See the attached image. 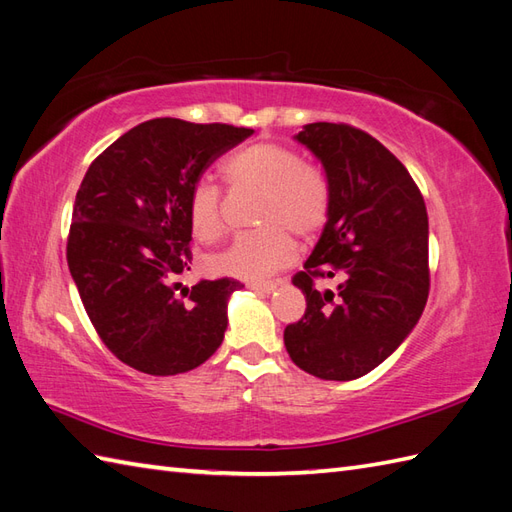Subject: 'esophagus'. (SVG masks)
<instances>
[{"instance_id": "1", "label": "esophagus", "mask_w": 512, "mask_h": 512, "mask_svg": "<svg viewBox=\"0 0 512 512\" xmlns=\"http://www.w3.org/2000/svg\"><path fill=\"white\" fill-rule=\"evenodd\" d=\"M248 288L255 292H261V294H270L277 288V283L275 281H248Z\"/></svg>"}]
</instances>
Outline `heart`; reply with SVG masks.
<instances>
[{"label": "heart", "instance_id": "obj_1", "mask_svg": "<svg viewBox=\"0 0 512 512\" xmlns=\"http://www.w3.org/2000/svg\"><path fill=\"white\" fill-rule=\"evenodd\" d=\"M227 181L235 187L261 192L255 211V231H246L209 255L207 264L222 275L257 279L283 268L294 257L292 235L303 240L327 224L331 211V185L323 170L305 165L292 148L275 141H257L235 152L222 165ZM187 224L200 242L218 240L224 231L222 192L207 176L189 187Z\"/></svg>", "mask_w": 512, "mask_h": 512}]
</instances>
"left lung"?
Masks as SVG:
<instances>
[{
  "instance_id": "left-lung-1",
  "label": "left lung",
  "mask_w": 512,
  "mask_h": 512,
  "mask_svg": "<svg viewBox=\"0 0 512 512\" xmlns=\"http://www.w3.org/2000/svg\"><path fill=\"white\" fill-rule=\"evenodd\" d=\"M296 141L323 163L331 211L305 270L292 283L305 314L283 331L292 362L349 382L382 364L419 323L430 294L427 211L403 163L349 124H307ZM316 278H338L336 293Z\"/></svg>"
}]
</instances>
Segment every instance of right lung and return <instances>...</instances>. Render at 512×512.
<instances>
[{"label": "right lung", "instance_id": "right-lung-1", "mask_svg": "<svg viewBox=\"0 0 512 512\" xmlns=\"http://www.w3.org/2000/svg\"><path fill=\"white\" fill-rule=\"evenodd\" d=\"M253 128L157 117L95 159L71 213L67 264L91 325L117 360L148 375L207 362L227 331L235 279L183 288L192 264L187 194Z\"/></svg>", "mask_w": 512, "mask_h": 512}]
</instances>
